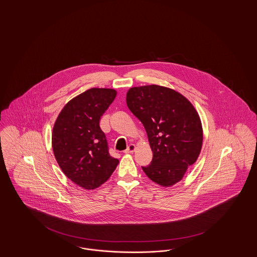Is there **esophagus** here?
Here are the masks:
<instances>
[{"label": "esophagus", "mask_w": 257, "mask_h": 257, "mask_svg": "<svg viewBox=\"0 0 257 257\" xmlns=\"http://www.w3.org/2000/svg\"><path fill=\"white\" fill-rule=\"evenodd\" d=\"M136 150V146L135 145H130L129 147H127V149L124 151V153L128 154V153H133Z\"/></svg>", "instance_id": "obj_1"}]
</instances>
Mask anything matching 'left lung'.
<instances>
[{
  "label": "left lung",
  "mask_w": 257,
  "mask_h": 257,
  "mask_svg": "<svg viewBox=\"0 0 257 257\" xmlns=\"http://www.w3.org/2000/svg\"><path fill=\"white\" fill-rule=\"evenodd\" d=\"M126 103L145 126L153 152L151 164L143 171L163 187L179 182L202 147V126L195 107L174 89L157 85L131 87Z\"/></svg>",
  "instance_id": "obj_1"
}]
</instances>
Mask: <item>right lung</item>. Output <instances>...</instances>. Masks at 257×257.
I'll list each match as a JSON object with an SVG mask.
<instances>
[{
  "instance_id": "obj_1",
  "label": "right lung",
  "mask_w": 257,
  "mask_h": 257,
  "mask_svg": "<svg viewBox=\"0 0 257 257\" xmlns=\"http://www.w3.org/2000/svg\"><path fill=\"white\" fill-rule=\"evenodd\" d=\"M115 96L111 88L87 89L63 107L53 128L52 147L61 171L86 190L105 183L119 163L110 156L99 126Z\"/></svg>"
}]
</instances>
